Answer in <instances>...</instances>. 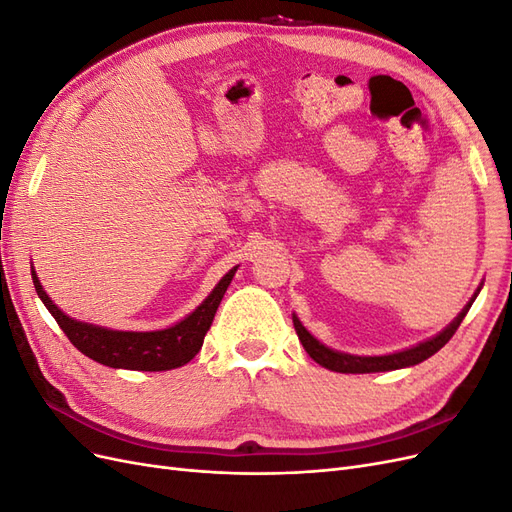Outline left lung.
I'll return each mask as SVG.
<instances>
[{"instance_id": "8db88e82", "label": "left lung", "mask_w": 512, "mask_h": 512, "mask_svg": "<svg viewBox=\"0 0 512 512\" xmlns=\"http://www.w3.org/2000/svg\"><path fill=\"white\" fill-rule=\"evenodd\" d=\"M478 292H480V288L474 292V297L468 301V305L461 309V314L451 324H448L442 333H438L436 337H431V339H427V342H421L418 346H412L408 350L384 354V356H356V354L331 350L324 344H320L318 339L303 327L301 320L294 314H292V322H294V331H297L305 352L322 367H327L331 371H339V374H374V371H393V369H401V367L418 365L425 359H429L431 354H436L448 342V339L455 335V331L459 329L461 320L466 318L468 309L472 307Z\"/></svg>"}]
</instances>
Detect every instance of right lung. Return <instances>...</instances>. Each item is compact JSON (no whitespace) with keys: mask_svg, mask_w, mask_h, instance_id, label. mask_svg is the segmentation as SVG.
I'll use <instances>...</instances> for the list:
<instances>
[{"mask_svg":"<svg viewBox=\"0 0 512 512\" xmlns=\"http://www.w3.org/2000/svg\"><path fill=\"white\" fill-rule=\"evenodd\" d=\"M235 269H230L220 284L211 290L209 297L200 303L190 316L162 331H113L96 327V324L74 320L66 316L51 301L49 294L40 286L36 271L32 269L34 286L38 297L53 314L57 324L68 335L72 346L81 350L89 359L115 369L134 371H166L190 363L205 342V335L211 327L218 305L230 286Z\"/></svg>","mask_w":512,"mask_h":512,"instance_id":"add662e5","label":"right lung"}]
</instances>
